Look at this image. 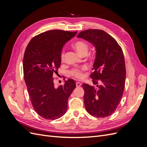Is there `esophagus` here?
<instances>
[{"label": "esophagus", "mask_w": 147, "mask_h": 147, "mask_svg": "<svg viewBox=\"0 0 147 147\" xmlns=\"http://www.w3.org/2000/svg\"><path fill=\"white\" fill-rule=\"evenodd\" d=\"M81 85H82V83L80 82H76L77 87H80Z\"/></svg>", "instance_id": "1"}]
</instances>
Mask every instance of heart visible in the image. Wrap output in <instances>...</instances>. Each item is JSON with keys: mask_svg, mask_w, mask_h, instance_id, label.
I'll return each instance as SVG.
<instances>
[{"mask_svg": "<svg viewBox=\"0 0 147 147\" xmlns=\"http://www.w3.org/2000/svg\"><path fill=\"white\" fill-rule=\"evenodd\" d=\"M74 47L75 48V50L77 51L78 53L80 54L83 55H86L89 49V45L86 42H84L82 40H78L74 44ZM61 59L63 61L65 57V51L64 50H62L61 55H60ZM87 70V67L86 66H83L80 68H74L71 70L69 74L71 76L75 77L76 78H82L83 77V72L84 71Z\"/></svg>", "mask_w": 147, "mask_h": 147, "instance_id": "heart-1", "label": "heart"}]
</instances>
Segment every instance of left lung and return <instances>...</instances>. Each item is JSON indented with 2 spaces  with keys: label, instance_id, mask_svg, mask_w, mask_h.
I'll use <instances>...</instances> for the list:
<instances>
[{
  "label": "left lung",
  "instance_id": "left-lung-1",
  "mask_svg": "<svg viewBox=\"0 0 147 147\" xmlns=\"http://www.w3.org/2000/svg\"><path fill=\"white\" fill-rule=\"evenodd\" d=\"M77 37L91 42L96 48L94 71L90 75L96 87L82 84L86 110L97 118L110 116L119 104L125 86L126 71L122 48L102 30H85Z\"/></svg>",
  "mask_w": 147,
  "mask_h": 147
}]
</instances>
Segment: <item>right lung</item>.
Listing matches in <instances>:
<instances>
[{"instance_id":"obj_1","label":"right lung","mask_w":147,"mask_h":147,"mask_svg":"<svg viewBox=\"0 0 147 147\" xmlns=\"http://www.w3.org/2000/svg\"><path fill=\"white\" fill-rule=\"evenodd\" d=\"M77 33V31L48 30L35 35L26 48L24 81L33 108L43 118H59L67 109L68 99L76 84L74 80L69 79L64 85L56 88L53 75L61 65L62 48Z\"/></svg>"}]
</instances>
